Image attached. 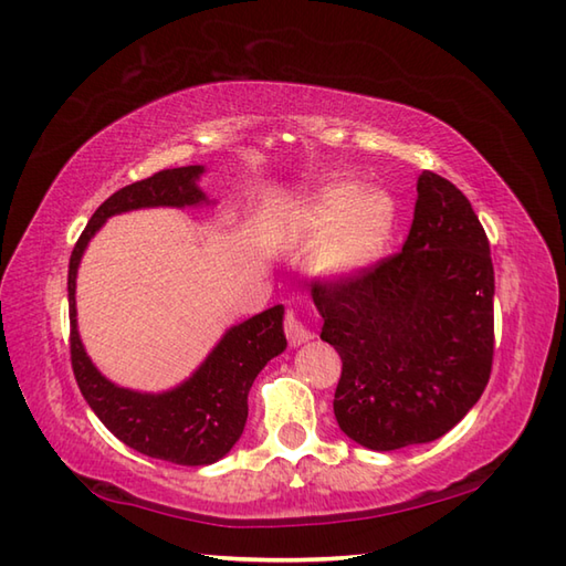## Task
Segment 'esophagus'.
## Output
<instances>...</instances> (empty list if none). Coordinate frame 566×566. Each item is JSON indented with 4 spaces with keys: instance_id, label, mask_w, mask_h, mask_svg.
Segmentation results:
<instances>
[{
    "instance_id": "34e87169",
    "label": "esophagus",
    "mask_w": 566,
    "mask_h": 566,
    "mask_svg": "<svg viewBox=\"0 0 566 566\" xmlns=\"http://www.w3.org/2000/svg\"><path fill=\"white\" fill-rule=\"evenodd\" d=\"M284 333H286V340H290L292 347H298V345H304V343H308L311 338H314V333H311V331L304 326V321L298 318V316L294 314V311H286Z\"/></svg>"
}]
</instances>
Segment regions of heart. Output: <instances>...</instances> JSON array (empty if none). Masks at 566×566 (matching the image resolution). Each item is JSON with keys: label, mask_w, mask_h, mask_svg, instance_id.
Returning a JSON list of instances; mask_svg holds the SVG:
<instances>
[{"label": "heart", "mask_w": 566, "mask_h": 566, "mask_svg": "<svg viewBox=\"0 0 566 566\" xmlns=\"http://www.w3.org/2000/svg\"><path fill=\"white\" fill-rule=\"evenodd\" d=\"M394 226L396 201L389 191L333 182L286 216L284 238L296 248H314V274L340 282L375 268L389 245Z\"/></svg>", "instance_id": "heart-1"}]
</instances>
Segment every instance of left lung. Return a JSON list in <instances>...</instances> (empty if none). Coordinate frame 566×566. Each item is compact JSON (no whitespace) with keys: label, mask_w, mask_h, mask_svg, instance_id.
<instances>
[{"label":"left lung","mask_w":566,"mask_h":566,"mask_svg":"<svg viewBox=\"0 0 566 566\" xmlns=\"http://www.w3.org/2000/svg\"><path fill=\"white\" fill-rule=\"evenodd\" d=\"M399 255L353 280L314 284L321 340L343 359L333 411L347 438L389 452L442 438L469 413L494 357V264L472 203L418 177Z\"/></svg>","instance_id":"left-lung-1"}]
</instances>
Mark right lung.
I'll use <instances>...</instances> for the list:
<instances>
[{
	"label": "right lung",
	"mask_w": 566,
	"mask_h": 566,
	"mask_svg": "<svg viewBox=\"0 0 566 566\" xmlns=\"http://www.w3.org/2000/svg\"><path fill=\"white\" fill-rule=\"evenodd\" d=\"M203 165L163 170L118 189L94 211L70 255V355L84 401L114 436L140 454L172 464L203 467L219 462L243 436L248 391L272 357L286 350L284 306L231 326L203 363L177 387L136 391L106 379L92 363L77 331V270L90 240L116 213L155 207H201L213 203L199 187Z\"/></svg>",
	"instance_id": "right-lung-1"
}]
</instances>
